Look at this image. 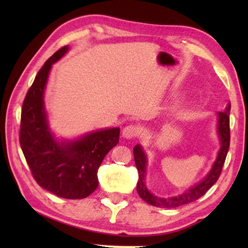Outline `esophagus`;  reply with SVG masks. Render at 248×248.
<instances>
[{
	"label": "esophagus",
	"mask_w": 248,
	"mask_h": 248,
	"mask_svg": "<svg viewBox=\"0 0 248 248\" xmlns=\"http://www.w3.org/2000/svg\"><path fill=\"white\" fill-rule=\"evenodd\" d=\"M140 129L139 127L133 124H129L127 127H124L123 130V136L125 139H133V138L138 137L140 134Z\"/></svg>",
	"instance_id": "34e87169"
}]
</instances>
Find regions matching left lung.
I'll list each match as a JSON object with an SVG mask.
<instances>
[{"instance_id":"1","label":"left lung","mask_w":248,"mask_h":248,"mask_svg":"<svg viewBox=\"0 0 248 248\" xmlns=\"http://www.w3.org/2000/svg\"><path fill=\"white\" fill-rule=\"evenodd\" d=\"M230 109L231 103L228 102L223 111L217 112V133L220 141V149L217 152L216 161L209 173L200 180L199 183L195 184L194 186L188 188L183 194L174 197H157L152 194L145 185L146 167H148V156L144 152L142 145L137 144L133 148V155L136 166L139 171V180L137 184V191L141 199H143L146 203L158 208H176L180 205L192 202L200 197H202L213 185L217 183L221 175L222 167H223L226 154L230 148Z\"/></svg>"}]
</instances>
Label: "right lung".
<instances>
[{"label":"right lung","instance_id":"add662e5","mask_svg":"<svg viewBox=\"0 0 248 248\" xmlns=\"http://www.w3.org/2000/svg\"><path fill=\"white\" fill-rule=\"evenodd\" d=\"M69 51L61 48L37 73L25 97L19 143L40 187L65 199H83L98 186L97 171L104 157L118 144L120 128L92 131L75 139H57L45 107V90L52 64Z\"/></svg>","mask_w":248,"mask_h":248}]
</instances>
